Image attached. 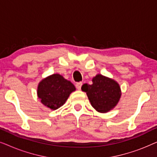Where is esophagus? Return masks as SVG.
I'll use <instances>...</instances> for the list:
<instances>
[{
  "label": "esophagus",
  "mask_w": 157,
  "mask_h": 157,
  "mask_svg": "<svg viewBox=\"0 0 157 157\" xmlns=\"http://www.w3.org/2000/svg\"><path fill=\"white\" fill-rule=\"evenodd\" d=\"M81 86H82V82H78V83H76V89H78V90H81Z\"/></svg>",
  "instance_id": "esophagus-1"
}]
</instances>
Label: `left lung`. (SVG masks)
Segmentation results:
<instances>
[{
    "label": "left lung",
    "instance_id": "obj_1",
    "mask_svg": "<svg viewBox=\"0 0 157 157\" xmlns=\"http://www.w3.org/2000/svg\"><path fill=\"white\" fill-rule=\"evenodd\" d=\"M92 82L91 85L85 83L81 87L82 91L86 93L91 106L100 113L112 110L121 96L119 83L101 74L94 77Z\"/></svg>",
    "mask_w": 157,
    "mask_h": 157
}]
</instances>
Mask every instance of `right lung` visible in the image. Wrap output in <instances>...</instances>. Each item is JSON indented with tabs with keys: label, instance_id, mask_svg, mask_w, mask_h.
<instances>
[{
	"label": "right lung",
	"instance_id": "right-lung-1",
	"mask_svg": "<svg viewBox=\"0 0 157 157\" xmlns=\"http://www.w3.org/2000/svg\"><path fill=\"white\" fill-rule=\"evenodd\" d=\"M76 90L74 85L61 75L55 74L38 83L37 94L44 106L56 110L65 104L68 96Z\"/></svg>",
	"mask_w": 157,
	"mask_h": 157
}]
</instances>
